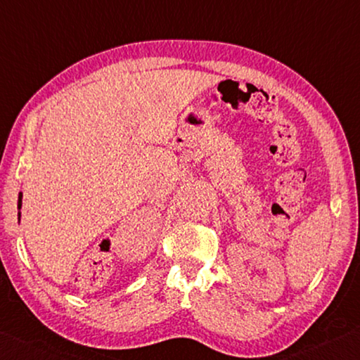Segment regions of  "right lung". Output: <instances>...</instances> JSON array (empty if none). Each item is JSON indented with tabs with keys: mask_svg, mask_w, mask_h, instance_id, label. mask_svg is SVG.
Here are the masks:
<instances>
[{
	"mask_svg": "<svg viewBox=\"0 0 360 360\" xmlns=\"http://www.w3.org/2000/svg\"><path fill=\"white\" fill-rule=\"evenodd\" d=\"M22 196L23 194L22 193H18V200H17V209H18V213H17V217H18V223H20V209H22Z\"/></svg>",
	"mask_w": 360,
	"mask_h": 360,
	"instance_id": "right-lung-1",
	"label": "right lung"
}]
</instances>
